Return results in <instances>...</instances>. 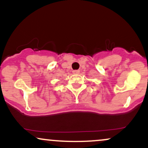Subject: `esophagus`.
<instances>
[{"label":"esophagus","mask_w":148,"mask_h":148,"mask_svg":"<svg viewBox=\"0 0 148 148\" xmlns=\"http://www.w3.org/2000/svg\"><path fill=\"white\" fill-rule=\"evenodd\" d=\"M79 72H80L79 70H74V71H73V73H74V74H79Z\"/></svg>","instance_id":"obj_1"}]
</instances>
